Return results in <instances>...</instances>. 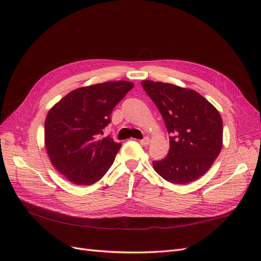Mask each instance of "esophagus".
Masks as SVG:
<instances>
[{"label": "esophagus", "mask_w": 261, "mask_h": 261, "mask_svg": "<svg viewBox=\"0 0 261 261\" xmlns=\"http://www.w3.org/2000/svg\"><path fill=\"white\" fill-rule=\"evenodd\" d=\"M139 143L143 145V146H147V145H149V143H150V139H149V137H145L144 139H141V140H139Z\"/></svg>", "instance_id": "esophagus-1"}]
</instances>
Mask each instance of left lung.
I'll list each match as a JSON object with an SVG mask.
<instances>
[{
  "label": "left lung",
  "mask_w": 261,
  "mask_h": 261,
  "mask_svg": "<svg viewBox=\"0 0 261 261\" xmlns=\"http://www.w3.org/2000/svg\"><path fill=\"white\" fill-rule=\"evenodd\" d=\"M141 86L171 134L169 153L152 162L154 171L173 184L198 179L222 149L223 123L219 111L193 89L152 81H143Z\"/></svg>",
  "instance_id": "left-lung-1"
}]
</instances>
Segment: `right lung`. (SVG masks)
<instances>
[{
    "label": "right lung",
    "instance_id": "1",
    "mask_svg": "<svg viewBox=\"0 0 261 261\" xmlns=\"http://www.w3.org/2000/svg\"><path fill=\"white\" fill-rule=\"evenodd\" d=\"M133 87L126 81L82 87L49 110L44 122L46 151L53 167L73 184H94L111 168L122 145L99 135Z\"/></svg>",
    "mask_w": 261,
    "mask_h": 261
}]
</instances>
